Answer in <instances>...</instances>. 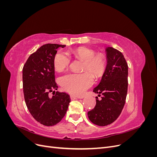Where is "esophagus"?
<instances>
[{
	"mask_svg": "<svg viewBox=\"0 0 157 157\" xmlns=\"http://www.w3.org/2000/svg\"><path fill=\"white\" fill-rule=\"evenodd\" d=\"M70 98H71V100H74V99H78V98H77V97H76V96H73V95H71V96H70Z\"/></svg>",
	"mask_w": 157,
	"mask_h": 157,
	"instance_id": "esophagus-1",
	"label": "esophagus"
}]
</instances>
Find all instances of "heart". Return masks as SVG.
<instances>
[{
    "mask_svg": "<svg viewBox=\"0 0 157 157\" xmlns=\"http://www.w3.org/2000/svg\"><path fill=\"white\" fill-rule=\"evenodd\" d=\"M71 54L82 61L81 73H69L61 77L59 82L65 91L75 96H81L92 86L94 77L98 78L103 75L106 67L105 57L95 54V52L86 47L80 46L71 51ZM71 62L69 56L63 51H58L54 56V66L57 71H62L68 67Z\"/></svg>",
    "mask_w": 157,
    "mask_h": 157,
    "instance_id": "obj_1",
    "label": "heart"
}]
</instances>
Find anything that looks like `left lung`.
I'll return each mask as SVG.
<instances>
[{"instance_id":"obj_1","label":"left lung","mask_w":157,"mask_h":157,"mask_svg":"<svg viewBox=\"0 0 157 157\" xmlns=\"http://www.w3.org/2000/svg\"><path fill=\"white\" fill-rule=\"evenodd\" d=\"M107 66L100 82L93 92L102 96L96 99V104L88 112L90 121L100 126L113 123L119 117L124 106L128 92V66L120 51L108 47Z\"/></svg>"}]
</instances>
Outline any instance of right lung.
I'll use <instances>...</instances> for the list:
<instances>
[{"label":"right lung","instance_id":"1","mask_svg":"<svg viewBox=\"0 0 157 157\" xmlns=\"http://www.w3.org/2000/svg\"><path fill=\"white\" fill-rule=\"evenodd\" d=\"M65 45L46 44L27 59L23 67V89L28 110L33 117L44 126H54L64 117L71 101L65 92H56L54 59L59 47ZM54 96L50 97L49 93Z\"/></svg>","mask_w":157,"mask_h":157}]
</instances>
